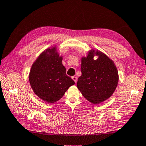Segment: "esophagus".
<instances>
[{"instance_id":"34e87169","label":"esophagus","mask_w":146,"mask_h":146,"mask_svg":"<svg viewBox=\"0 0 146 146\" xmlns=\"http://www.w3.org/2000/svg\"><path fill=\"white\" fill-rule=\"evenodd\" d=\"M72 80L75 82V83H76L77 82V77H75V76H73L72 77Z\"/></svg>"}]
</instances>
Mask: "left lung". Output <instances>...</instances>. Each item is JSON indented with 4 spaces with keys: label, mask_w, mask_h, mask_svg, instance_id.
<instances>
[{
    "label": "left lung",
    "mask_w": 146,
    "mask_h": 146,
    "mask_svg": "<svg viewBox=\"0 0 146 146\" xmlns=\"http://www.w3.org/2000/svg\"><path fill=\"white\" fill-rule=\"evenodd\" d=\"M98 56L96 60L94 57ZM82 76L77 86L82 95L94 104L111 97L119 83V73L114 62L98 50L88 51L81 58Z\"/></svg>",
    "instance_id": "8db88e82"
}]
</instances>
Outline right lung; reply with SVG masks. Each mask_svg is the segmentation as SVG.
<instances>
[{
	"instance_id": "add662e5",
	"label": "right lung",
	"mask_w": 146,
	"mask_h": 146,
	"mask_svg": "<svg viewBox=\"0 0 146 146\" xmlns=\"http://www.w3.org/2000/svg\"><path fill=\"white\" fill-rule=\"evenodd\" d=\"M62 56L56 46L45 50L33 62L29 80L34 93L47 103H54L63 96L74 81L66 74Z\"/></svg>"
}]
</instances>
